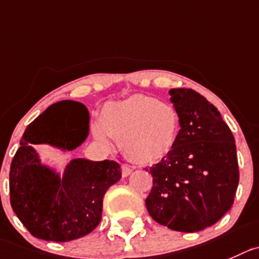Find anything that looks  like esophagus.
<instances>
[{
  "mask_svg": "<svg viewBox=\"0 0 259 259\" xmlns=\"http://www.w3.org/2000/svg\"><path fill=\"white\" fill-rule=\"evenodd\" d=\"M131 173H132L131 166H130V165H127V164H122V176L125 178V177L131 176Z\"/></svg>",
  "mask_w": 259,
  "mask_h": 259,
  "instance_id": "1",
  "label": "esophagus"
}]
</instances>
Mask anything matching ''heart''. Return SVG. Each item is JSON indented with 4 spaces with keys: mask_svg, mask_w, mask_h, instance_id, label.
I'll use <instances>...</instances> for the list:
<instances>
[{
    "mask_svg": "<svg viewBox=\"0 0 259 259\" xmlns=\"http://www.w3.org/2000/svg\"><path fill=\"white\" fill-rule=\"evenodd\" d=\"M94 137L108 144L120 139L123 154L137 164H152L168 156L178 140L181 117L168 103L146 95H134L108 103L100 112Z\"/></svg>",
    "mask_w": 259,
    "mask_h": 259,
    "instance_id": "1",
    "label": "heart"
}]
</instances>
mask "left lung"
<instances>
[{
    "label": "left lung",
    "mask_w": 259,
    "mask_h": 259,
    "mask_svg": "<svg viewBox=\"0 0 259 259\" xmlns=\"http://www.w3.org/2000/svg\"><path fill=\"white\" fill-rule=\"evenodd\" d=\"M169 94L181 130L170 154L149 168L146 207L160 225L194 233L218 223L233 206L239 183L235 140L220 112L197 91L171 89Z\"/></svg>",
    "instance_id": "1"
}]
</instances>
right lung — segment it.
Segmentation results:
<instances>
[{
    "mask_svg": "<svg viewBox=\"0 0 259 259\" xmlns=\"http://www.w3.org/2000/svg\"><path fill=\"white\" fill-rule=\"evenodd\" d=\"M88 108L62 100L47 108L26 127L10 169V202L33 236L70 242L88 235L102 220L103 197L122 177L113 160L72 159L63 176L41 164L34 145L62 151L77 149L89 135Z\"/></svg>",
    "mask_w": 259,
    "mask_h": 259,
    "instance_id": "add662e5",
    "label": "right lung"
}]
</instances>
